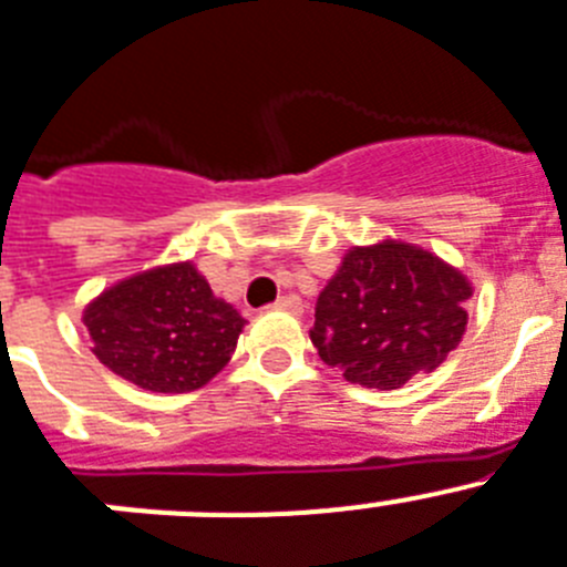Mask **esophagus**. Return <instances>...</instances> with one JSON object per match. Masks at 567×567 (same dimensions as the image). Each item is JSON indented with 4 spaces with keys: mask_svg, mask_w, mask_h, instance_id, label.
I'll return each mask as SVG.
<instances>
[{
    "mask_svg": "<svg viewBox=\"0 0 567 567\" xmlns=\"http://www.w3.org/2000/svg\"><path fill=\"white\" fill-rule=\"evenodd\" d=\"M274 308H279V311H291V313H299L302 311V299L297 297V293H285V297H279L274 302Z\"/></svg>",
    "mask_w": 567,
    "mask_h": 567,
    "instance_id": "esophagus-1",
    "label": "esophagus"
}]
</instances>
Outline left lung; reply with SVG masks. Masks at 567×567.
Instances as JSON below:
<instances>
[{"mask_svg": "<svg viewBox=\"0 0 567 567\" xmlns=\"http://www.w3.org/2000/svg\"><path fill=\"white\" fill-rule=\"evenodd\" d=\"M470 297L464 274L421 247H354L317 299L311 342L349 383L401 389L458 346Z\"/></svg>", "mask_w": 567, "mask_h": 567, "instance_id": "8db88e82", "label": "left lung"}]
</instances>
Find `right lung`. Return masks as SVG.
Wrapping results in <instances>:
<instances>
[{
	"mask_svg": "<svg viewBox=\"0 0 567 567\" xmlns=\"http://www.w3.org/2000/svg\"><path fill=\"white\" fill-rule=\"evenodd\" d=\"M83 322L94 354L150 392H193L230 360L245 317L189 261L137 274L100 293Z\"/></svg>",
	"mask_w": 567,
	"mask_h": 567,
	"instance_id": "add662e5",
	"label": "right lung"
}]
</instances>
